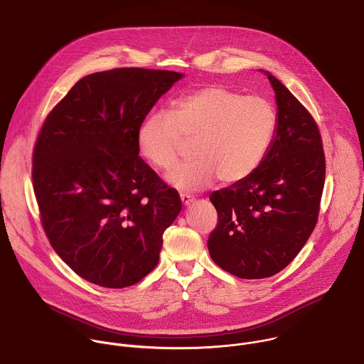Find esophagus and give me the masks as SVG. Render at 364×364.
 <instances>
[{
    "label": "esophagus",
    "mask_w": 364,
    "mask_h": 364,
    "mask_svg": "<svg viewBox=\"0 0 364 364\" xmlns=\"http://www.w3.org/2000/svg\"><path fill=\"white\" fill-rule=\"evenodd\" d=\"M180 197H181V203H183L184 205H188V204L193 203V200H194L193 196H190V194H181Z\"/></svg>",
    "instance_id": "obj_1"
}]
</instances>
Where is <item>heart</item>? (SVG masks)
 <instances>
[{"label":"heart","mask_w":364,"mask_h":364,"mask_svg":"<svg viewBox=\"0 0 364 364\" xmlns=\"http://www.w3.org/2000/svg\"><path fill=\"white\" fill-rule=\"evenodd\" d=\"M277 112L262 96H243L225 86H205L183 95L171 112L155 111L139 125L142 157L160 170H171L184 139L193 141L194 160L177 167L167 181L183 191L247 178L259 166L277 132Z\"/></svg>","instance_id":"obj_1"}]
</instances>
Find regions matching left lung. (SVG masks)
<instances>
[{"label":"left lung","mask_w":364,"mask_h":364,"mask_svg":"<svg viewBox=\"0 0 364 364\" xmlns=\"http://www.w3.org/2000/svg\"><path fill=\"white\" fill-rule=\"evenodd\" d=\"M277 132L247 178L213 191L219 223L207 247L216 265L242 279L282 271L313 233L326 180L318 127L302 103L269 72Z\"/></svg>","instance_id":"8db88e82"}]
</instances>
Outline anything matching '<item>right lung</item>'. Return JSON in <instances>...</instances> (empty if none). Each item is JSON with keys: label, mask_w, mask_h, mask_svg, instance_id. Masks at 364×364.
I'll return each mask as SVG.
<instances>
[{"label": "right lung", "mask_w": 364, "mask_h": 364, "mask_svg": "<svg viewBox=\"0 0 364 364\" xmlns=\"http://www.w3.org/2000/svg\"><path fill=\"white\" fill-rule=\"evenodd\" d=\"M183 73L122 68L80 79L51 111L33 152L43 229L79 277L105 288L139 282L159 264L181 210L141 157L138 129Z\"/></svg>", "instance_id": "add662e5"}]
</instances>
